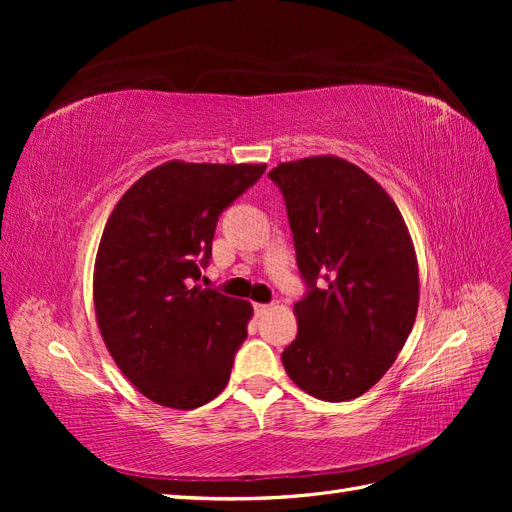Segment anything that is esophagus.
Masks as SVG:
<instances>
[{
	"instance_id": "esophagus-1",
	"label": "esophagus",
	"mask_w": 512,
	"mask_h": 512,
	"mask_svg": "<svg viewBox=\"0 0 512 512\" xmlns=\"http://www.w3.org/2000/svg\"><path fill=\"white\" fill-rule=\"evenodd\" d=\"M267 309H269L267 303H254V312H256V314H265Z\"/></svg>"
}]
</instances>
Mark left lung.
Wrapping results in <instances>:
<instances>
[{"label":"left lung","instance_id":"8db88e82","mask_svg":"<svg viewBox=\"0 0 512 512\" xmlns=\"http://www.w3.org/2000/svg\"><path fill=\"white\" fill-rule=\"evenodd\" d=\"M280 188L305 294L299 333L284 348L292 382L322 401L374 386L412 331L418 267L399 209L359 166L322 156L286 162Z\"/></svg>","mask_w":512,"mask_h":512}]
</instances>
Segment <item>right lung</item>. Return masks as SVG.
<instances>
[{
  "mask_svg": "<svg viewBox=\"0 0 512 512\" xmlns=\"http://www.w3.org/2000/svg\"><path fill=\"white\" fill-rule=\"evenodd\" d=\"M265 170L166 162L106 222L94 273L100 333L121 374L160 406H205L228 384L252 305L198 280L220 215Z\"/></svg>",
  "mask_w": 512,
  "mask_h": 512,
  "instance_id": "right-lung-1",
  "label": "right lung"
}]
</instances>
